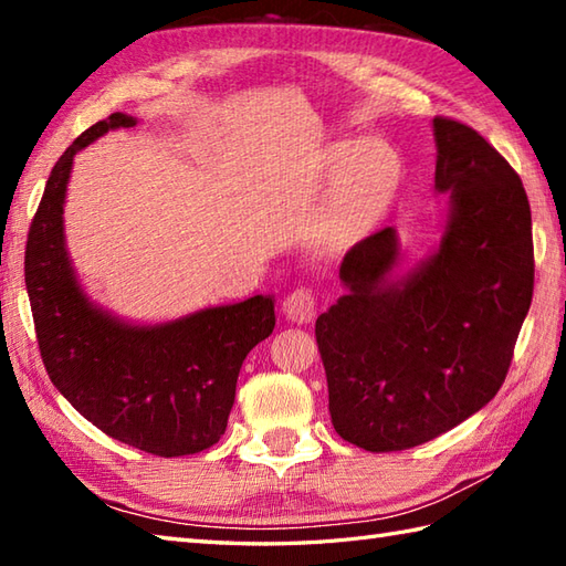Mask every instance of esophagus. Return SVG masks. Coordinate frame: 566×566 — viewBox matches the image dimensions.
Segmentation results:
<instances>
[{"label":"esophagus","instance_id":"obj_1","mask_svg":"<svg viewBox=\"0 0 566 566\" xmlns=\"http://www.w3.org/2000/svg\"><path fill=\"white\" fill-rule=\"evenodd\" d=\"M282 311L286 321L296 323V326H306L316 318V298L308 290H296L284 298Z\"/></svg>","mask_w":566,"mask_h":566}]
</instances>
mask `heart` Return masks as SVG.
<instances>
[{
    "mask_svg": "<svg viewBox=\"0 0 566 566\" xmlns=\"http://www.w3.org/2000/svg\"><path fill=\"white\" fill-rule=\"evenodd\" d=\"M316 177L333 191L321 223V248L345 250L384 221L403 185V160L381 138L335 140L321 153Z\"/></svg>",
    "mask_w": 566,
    "mask_h": 566,
    "instance_id": "1",
    "label": "heart"
}]
</instances>
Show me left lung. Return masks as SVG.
Instances as JSON below:
<instances>
[{
	"mask_svg": "<svg viewBox=\"0 0 566 566\" xmlns=\"http://www.w3.org/2000/svg\"><path fill=\"white\" fill-rule=\"evenodd\" d=\"M432 136L440 243L401 272L394 228L359 240L316 321L333 428L369 452L416 448L494 399L533 302L521 177L474 128L436 116Z\"/></svg>",
	"mask_w": 566,
	"mask_h": 566,
	"instance_id": "obj_1",
	"label": "left lung"
}]
</instances>
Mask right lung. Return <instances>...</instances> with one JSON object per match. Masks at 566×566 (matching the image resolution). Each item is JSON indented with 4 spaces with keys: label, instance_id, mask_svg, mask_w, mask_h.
Returning <instances> with one entry per match:
<instances>
[{
    "label": "right lung",
    "instance_id": "right-lung-1",
    "mask_svg": "<svg viewBox=\"0 0 566 566\" xmlns=\"http://www.w3.org/2000/svg\"><path fill=\"white\" fill-rule=\"evenodd\" d=\"M136 124L116 112L60 155L33 216L23 274L55 389L109 438L158 457H182L221 440L243 359L274 331V296L134 323L82 290L63 219L72 160L109 130Z\"/></svg>",
    "mask_w": 566,
    "mask_h": 566
}]
</instances>
